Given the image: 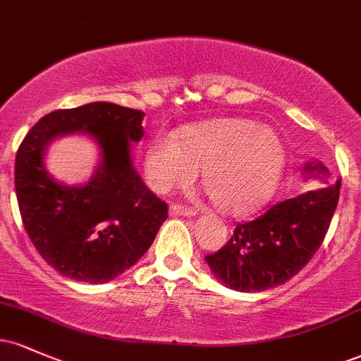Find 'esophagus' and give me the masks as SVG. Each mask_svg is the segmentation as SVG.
<instances>
[{"mask_svg":"<svg viewBox=\"0 0 361 361\" xmlns=\"http://www.w3.org/2000/svg\"><path fill=\"white\" fill-rule=\"evenodd\" d=\"M169 214H171L173 217H193V215L198 214V210L181 204H173L169 207Z\"/></svg>","mask_w":361,"mask_h":361,"instance_id":"34e87169","label":"esophagus"}]
</instances>
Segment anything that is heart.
Here are the masks:
<instances>
[{"instance_id": "1", "label": "heart", "mask_w": 361, "mask_h": 361, "mask_svg": "<svg viewBox=\"0 0 361 361\" xmlns=\"http://www.w3.org/2000/svg\"><path fill=\"white\" fill-rule=\"evenodd\" d=\"M285 166V147L271 128L251 120L222 118L186 127L175 139L157 137L147 147L144 171L157 193L190 186L197 169L222 212L255 210L273 193Z\"/></svg>"}]
</instances>
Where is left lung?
Listing matches in <instances>:
<instances>
[{"mask_svg":"<svg viewBox=\"0 0 361 361\" xmlns=\"http://www.w3.org/2000/svg\"><path fill=\"white\" fill-rule=\"evenodd\" d=\"M307 176H329L307 163ZM341 180L280 202L255 221L238 224L231 239L205 261L215 279L239 292H261L295 276L324 241L339 200Z\"/></svg>","mask_w":361,"mask_h":361,"instance_id":"left-lung-1","label":"left lung"}]
</instances>
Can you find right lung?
<instances>
[{
  "label": "right lung",
  "instance_id": "right-lung-1",
  "mask_svg": "<svg viewBox=\"0 0 361 361\" xmlns=\"http://www.w3.org/2000/svg\"><path fill=\"white\" fill-rule=\"evenodd\" d=\"M144 111L94 102L56 110L30 128L15 161L22 222L39 255L61 275L105 283L134 267L151 247L168 205L134 169L130 144L144 135ZM88 133L101 147V164L88 184H57L43 164L54 138Z\"/></svg>",
  "mask_w": 361,
  "mask_h": 361
}]
</instances>
